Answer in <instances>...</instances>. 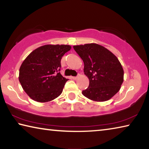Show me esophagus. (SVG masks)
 I'll use <instances>...</instances> for the list:
<instances>
[{
  "instance_id": "34e87169",
  "label": "esophagus",
  "mask_w": 149,
  "mask_h": 149,
  "mask_svg": "<svg viewBox=\"0 0 149 149\" xmlns=\"http://www.w3.org/2000/svg\"><path fill=\"white\" fill-rule=\"evenodd\" d=\"M72 79H77V77H72Z\"/></svg>"
}]
</instances>
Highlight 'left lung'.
Here are the masks:
<instances>
[{
	"label": "left lung",
	"instance_id": "8db88e82",
	"mask_svg": "<svg viewBox=\"0 0 149 149\" xmlns=\"http://www.w3.org/2000/svg\"><path fill=\"white\" fill-rule=\"evenodd\" d=\"M74 49L84 63L85 75L89 87L82 91L94 101H107L119 91L123 81V70L118 58L96 43L75 45Z\"/></svg>",
	"mask_w": 149,
	"mask_h": 149
}]
</instances>
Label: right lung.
Wrapping results in <instances>:
<instances>
[{
  "label": "right lung",
  "instance_id": "add662e5",
  "mask_svg": "<svg viewBox=\"0 0 149 149\" xmlns=\"http://www.w3.org/2000/svg\"><path fill=\"white\" fill-rule=\"evenodd\" d=\"M71 49L67 45H45L32 51L19 68V81L35 101L47 102L61 95L65 79L60 74L62 57Z\"/></svg>",
  "mask_w": 149,
  "mask_h": 149
}]
</instances>
